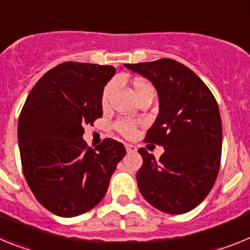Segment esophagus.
Instances as JSON below:
<instances>
[{"label": "esophagus", "mask_w": 250, "mask_h": 250, "mask_svg": "<svg viewBox=\"0 0 250 250\" xmlns=\"http://www.w3.org/2000/svg\"><path fill=\"white\" fill-rule=\"evenodd\" d=\"M125 148H126L127 153H134V151H136V146H133V144H125Z\"/></svg>", "instance_id": "1"}]
</instances>
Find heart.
Wrapping results in <instances>:
<instances>
[{
    "mask_svg": "<svg viewBox=\"0 0 250 250\" xmlns=\"http://www.w3.org/2000/svg\"><path fill=\"white\" fill-rule=\"evenodd\" d=\"M114 87H115V83L114 82H110L107 86L104 87V92H102V104H106L110 100V96L114 91ZM146 87H151L149 83L144 82V81H136L134 83V89H135V95L142 91V89L146 88ZM115 129L121 134V135L126 136V138H130V136H133L135 134V129H136V124L134 121H130V120H119L116 121L115 124Z\"/></svg>",
    "mask_w": 250,
    "mask_h": 250,
    "instance_id": "obj_1",
    "label": "heart"
}]
</instances>
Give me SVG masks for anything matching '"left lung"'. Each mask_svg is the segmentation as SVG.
<instances>
[{
  "label": "left lung",
  "mask_w": 250,
  "mask_h": 250,
  "mask_svg": "<svg viewBox=\"0 0 250 250\" xmlns=\"http://www.w3.org/2000/svg\"><path fill=\"white\" fill-rule=\"evenodd\" d=\"M154 84L159 114L146 142L164 148L157 161L140 148L136 173L143 197L158 210L180 215L193 210L216 181L223 129L219 106L208 87L189 68L173 59L125 64Z\"/></svg>",
  "instance_id": "8db88e82"
}]
</instances>
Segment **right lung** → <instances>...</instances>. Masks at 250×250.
I'll use <instances>...</instances> for the list:
<instances>
[{
    "label": "right lung",
    "instance_id": "add662e5",
    "mask_svg": "<svg viewBox=\"0 0 250 250\" xmlns=\"http://www.w3.org/2000/svg\"><path fill=\"white\" fill-rule=\"evenodd\" d=\"M115 67L65 62L36 82L19 117L23 176L40 204L73 217L101 201L125 146L104 139L92 149L83 126L102 116V92Z\"/></svg>",
    "mask_w": 250,
    "mask_h": 250
}]
</instances>
